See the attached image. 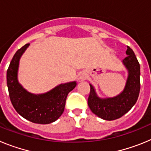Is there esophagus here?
Instances as JSON below:
<instances>
[{
  "instance_id": "obj_1",
  "label": "esophagus",
  "mask_w": 151,
  "mask_h": 151,
  "mask_svg": "<svg viewBox=\"0 0 151 151\" xmlns=\"http://www.w3.org/2000/svg\"><path fill=\"white\" fill-rule=\"evenodd\" d=\"M79 80H82V81H83V80H84V78H83V77H80V78H79Z\"/></svg>"
}]
</instances>
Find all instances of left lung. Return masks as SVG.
Returning <instances> with one entry per match:
<instances>
[{
  "label": "left lung",
  "mask_w": 151,
  "mask_h": 151,
  "mask_svg": "<svg viewBox=\"0 0 151 151\" xmlns=\"http://www.w3.org/2000/svg\"><path fill=\"white\" fill-rule=\"evenodd\" d=\"M128 56L123 63L129 70L126 85L123 91L112 98L101 99L97 97L94 88L90 85V94L88 104L92 113L105 120H114L129 112L135 104L140 92V64L132 49L128 46Z\"/></svg>",
  "instance_id": "8db88e82"
}]
</instances>
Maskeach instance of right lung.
Instances as JSON below:
<instances>
[{"instance_id": "1", "label": "right lung", "mask_w": 151, "mask_h": 151, "mask_svg": "<svg viewBox=\"0 0 151 151\" xmlns=\"http://www.w3.org/2000/svg\"><path fill=\"white\" fill-rule=\"evenodd\" d=\"M26 44L13 56L6 72L9 96L13 107L19 115L34 123L49 124L63 114L68 94L76 86V82L61 84L44 94L29 93L17 80L19 60L29 47Z\"/></svg>"}]
</instances>
